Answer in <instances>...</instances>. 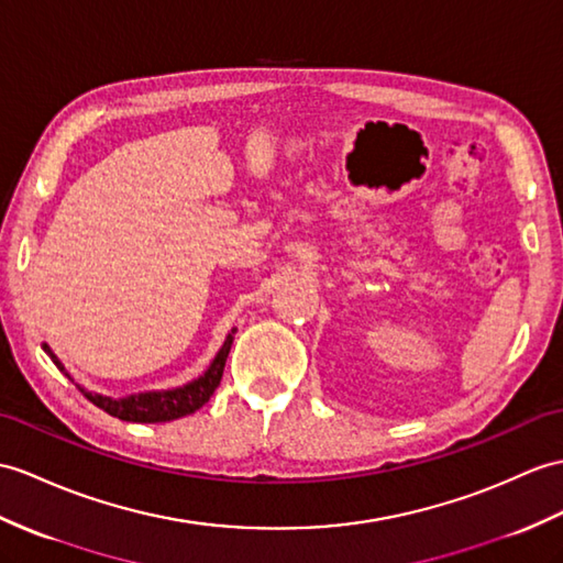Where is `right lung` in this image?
Segmentation results:
<instances>
[{
  "mask_svg": "<svg viewBox=\"0 0 563 563\" xmlns=\"http://www.w3.org/2000/svg\"><path fill=\"white\" fill-rule=\"evenodd\" d=\"M230 345H232V335H228V341L222 343L213 364L208 367V372L203 376H199L196 382L181 386V388H175V390H163V394H139V396H126V398H108V396H98V394H86L84 388L81 390L90 402L98 405V408L108 415L117 417V420H124V422L177 420V417L196 412L201 405L208 402V398L213 396V390L218 388L220 378H222V369H225ZM43 350L52 357V362L57 364V369L64 372L62 362L55 357V352H52L47 345H43Z\"/></svg>",
  "mask_w": 563,
  "mask_h": 563,
  "instance_id": "1",
  "label": "right lung"
}]
</instances>
